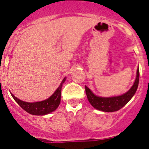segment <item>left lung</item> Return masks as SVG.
<instances>
[{"label":"left lung","mask_w":149,"mask_h":149,"mask_svg":"<svg viewBox=\"0 0 149 149\" xmlns=\"http://www.w3.org/2000/svg\"><path fill=\"white\" fill-rule=\"evenodd\" d=\"M139 81V70L138 68L136 71V77L133 86L127 92L121 96L113 97L97 96L93 94L92 91L86 86H85V91L88 101L93 108L103 112H114L121 109L132 98L138 88Z\"/></svg>","instance_id":"left-lung-1"}]
</instances>
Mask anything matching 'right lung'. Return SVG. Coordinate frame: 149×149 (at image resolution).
I'll return each mask as SVG.
<instances>
[{
	"mask_svg": "<svg viewBox=\"0 0 149 149\" xmlns=\"http://www.w3.org/2000/svg\"><path fill=\"white\" fill-rule=\"evenodd\" d=\"M65 81V77L63 79L60 86L57 88L56 91L53 93L52 96H50L48 99L42 101L28 103V102L19 100V98L15 96L13 93H11V96L14 98L15 101L19 104V106L25 111L29 113V114L34 115H47L48 113H52L59 106L61 98V88Z\"/></svg>",
	"mask_w": 149,
	"mask_h": 149,
	"instance_id": "add662e5",
	"label": "right lung"
}]
</instances>
